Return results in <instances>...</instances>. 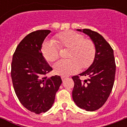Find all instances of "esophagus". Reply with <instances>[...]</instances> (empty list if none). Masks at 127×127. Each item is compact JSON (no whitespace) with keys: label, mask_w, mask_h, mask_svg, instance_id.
<instances>
[{"label":"esophagus","mask_w":127,"mask_h":127,"mask_svg":"<svg viewBox=\"0 0 127 127\" xmlns=\"http://www.w3.org/2000/svg\"><path fill=\"white\" fill-rule=\"evenodd\" d=\"M65 78H66L65 76H61V79H62V80H63V81H64Z\"/></svg>","instance_id":"obj_1"}]
</instances>
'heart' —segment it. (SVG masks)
<instances>
[{"label": "heart", "instance_id": "b5f03b06", "mask_svg": "<svg viewBox=\"0 0 127 127\" xmlns=\"http://www.w3.org/2000/svg\"><path fill=\"white\" fill-rule=\"evenodd\" d=\"M53 42H44L41 53L48 62H54L59 57V49H68V59L61 60L54 64L57 75L67 76L87 68L92 64L95 56V46L90 39L74 31H67L56 35Z\"/></svg>", "mask_w": 127, "mask_h": 127}]
</instances>
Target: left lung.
<instances>
[{
  "label": "left lung",
  "instance_id": "8db88e82",
  "mask_svg": "<svg viewBox=\"0 0 127 127\" xmlns=\"http://www.w3.org/2000/svg\"><path fill=\"white\" fill-rule=\"evenodd\" d=\"M82 32L94 43L95 56L88 69L79 74L89 78L82 81L79 76L72 77L74 82L72 98L80 108L94 111L104 105L112 91L116 64L113 50L101 35L90 29Z\"/></svg>",
  "mask_w": 127,
  "mask_h": 127
}]
</instances>
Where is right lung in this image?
I'll use <instances>...</instances> for the list:
<instances>
[{
    "label": "right lung",
    "mask_w": 127,
    "mask_h": 127,
    "mask_svg": "<svg viewBox=\"0 0 127 127\" xmlns=\"http://www.w3.org/2000/svg\"><path fill=\"white\" fill-rule=\"evenodd\" d=\"M50 33V30H41L27 35L17 46L11 64L13 86L19 101L36 114L46 112L51 107L62 83L59 76L49 78L46 76L53 69L41 49Z\"/></svg>",
    "instance_id": "obj_1"
}]
</instances>
